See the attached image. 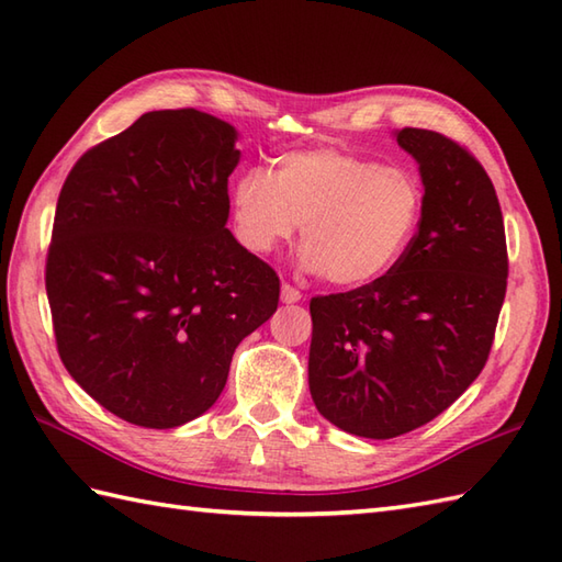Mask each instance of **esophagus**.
I'll list each match as a JSON object with an SVG mask.
<instances>
[{
    "label": "esophagus",
    "mask_w": 562,
    "mask_h": 562,
    "mask_svg": "<svg viewBox=\"0 0 562 562\" xmlns=\"http://www.w3.org/2000/svg\"><path fill=\"white\" fill-rule=\"evenodd\" d=\"M280 296H282V302H284V304H296V302H302V292H299L296 286H292L290 282H284V284H282V294H280Z\"/></svg>",
    "instance_id": "34e87169"
}]
</instances>
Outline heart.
I'll use <instances>...</instances> for the list:
<instances>
[{
  "mask_svg": "<svg viewBox=\"0 0 562 562\" xmlns=\"http://www.w3.org/2000/svg\"><path fill=\"white\" fill-rule=\"evenodd\" d=\"M426 191L412 167L340 148L284 153L276 172L251 167L234 181L239 239L270 254L302 225L308 270L337 286H363L393 270L424 215Z\"/></svg>",
  "mask_w": 562,
  "mask_h": 562,
  "instance_id": "heart-1",
  "label": "heart"
}]
</instances>
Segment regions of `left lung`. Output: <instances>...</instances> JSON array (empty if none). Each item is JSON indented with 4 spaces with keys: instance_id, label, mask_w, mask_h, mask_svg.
<instances>
[{
    "instance_id": "left-lung-1",
    "label": "left lung",
    "mask_w": 562,
    "mask_h": 562,
    "mask_svg": "<svg viewBox=\"0 0 562 562\" xmlns=\"http://www.w3.org/2000/svg\"><path fill=\"white\" fill-rule=\"evenodd\" d=\"M426 205L409 249L383 278L311 299L308 387L318 412L387 440L446 412L486 367L507 286L498 195L458 140L402 128Z\"/></svg>"
}]
</instances>
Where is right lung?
Here are the masks:
<instances>
[{
	"label": "right lung",
	"instance_id": "add662e5",
	"mask_svg": "<svg viewBox=\"0 0 562 562\" xmlns=\"http://www.w3.org/2000/svg\"><path fill=\"white\" fill-rule=\"evenodd\" d=\"M237 132L146 112L64 181L45 286L61 363L104 409L175 428L215 404L232 355L278 311L280 278L225 227Z\"/></svg>",
	"mask_w": 562,
	"mask_h": 562
}]
</instances>
